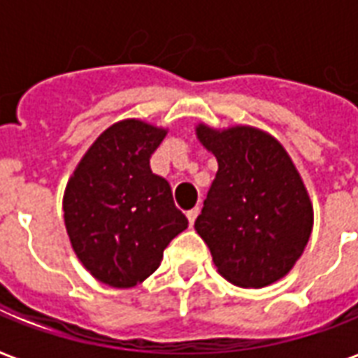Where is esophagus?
I'll list each match as a JSON object with an SVG mask.
<instances>
[{
	"instance_id": "obj_1",
	"label": "esophagus",
	"mask_w": 358,
	"mask_h": 358,
	"mask_svg": "<svg viewBox=\"0 0 358 358\" xmlns=\"http://www.w3.org/2000/svg\"><path fill=\"white\" fill-rule=\"evenodd\" d=\"M197 215H199V207H195V209L187 210V220H189V226L194 224L195 218H197Z\"/></svg>"
}]
</instances>
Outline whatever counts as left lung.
Masks as SVG:
<instances>
[{"mask_svg": "<svg viewBox=\"0 0 358 358\" xmlns=\"http://www.w3.org/2000/svg\"><path fill=\"white\" fill-rule=\"evenodd\" d=\"M195 136L218 161L217 178L195 220L217 272L240 287L282 280L303 255L315 222L289 153L255 126L199 122Z\"/></svg>", "mask_w": 358, "mask_h": 358, "instance_id": "left-lung-1", "label": "left lung"}]
</instances>
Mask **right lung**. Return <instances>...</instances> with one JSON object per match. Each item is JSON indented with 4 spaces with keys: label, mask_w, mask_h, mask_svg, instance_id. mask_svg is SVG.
Masks as SVG:
<instances>
[{
    "label": "right lung",
    "mask_w": 358,
    "mask_h": 358,
    "mask_svg": "<svg viewBox=\"0 0 358 358\" xmlns=\"http://www.w3.org/2000/svg\"><path fill=\"white\" fill-rule=\"evenodd\" d=\"M166 132L140 118L118 120L97 136L66 182L69 240L82 266L101 284L118 289L141 284L187 228L169 182L149 169Z\"/></svg>",
    "instance_id": "1"
}]
</instances>
